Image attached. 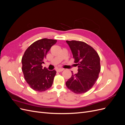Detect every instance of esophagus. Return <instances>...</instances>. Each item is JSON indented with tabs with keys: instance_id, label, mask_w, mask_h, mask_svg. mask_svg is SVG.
Masks as SVG:
<instances>
[{
	"instance_id": "1",
	"label": "esophagus",
	"mask_w": 125,
	"mask_h": 125,
	"mask_svg": "<svg viewBox=\"0 0 125 125\" xmlns=\"http://www.w3.org/2000/svg\"><path fill=\"white\" fill-rule=\"evenodd\" d=\"M63 69H62V68H60V69H57V72H62L63 70Z\"/></svg>"
}]
</instances>
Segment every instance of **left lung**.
Instances as JSON below:
<instances>
[{
	"label": "left lung",
	"mask_w": 125,
	"mask_h": 125,
	"mask_svg": "<svg viewBox=\"0 0 125 125\" xmlns=\"http://www.w3.org/2000/svg\"><path fill=\"white\" fill-rule=\"evenodd\" d=\"M69 46L78 73L66 82L67 87L75 94H82L92 88L101 71L100 58L97 52L88 44L81 41H66Z\"/></svg>",
	"instance_id": "left-lung-1"
}]
</instances>
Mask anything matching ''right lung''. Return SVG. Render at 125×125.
Instances as JSON below:
<instances>
[{
	"instance_id": "obj_1",
	"label": "right lung",
	"mask_w": 125,
	"mask_h": 125,
	"mask_svg": "<svg viewBox=\"0 0 125 125\" xmlns=\"http://www.w3.org/2000/svg\"><path fill=\"white\" fill-rule=\"evenodd\" d=\"M57 40L43 39L37 40L26 49L22 57V70L29 86L36 91L43 92L50 89L56 73L55 70L50 71L42 64L51 47Z\"/></svg>"
}]
</instances>
